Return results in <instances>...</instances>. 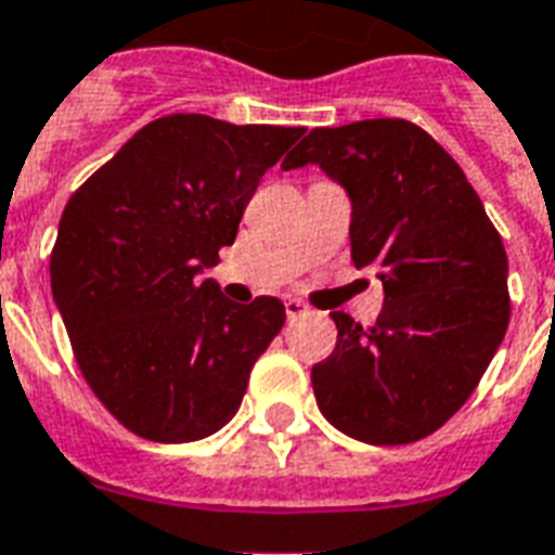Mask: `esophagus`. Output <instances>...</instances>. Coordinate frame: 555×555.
<instances>
[{
  "mask_svg": "<svg viewBox=\"0 0 555 555\" xmlns=\"http://www.w3.org/2000/svg\"><path fill=\"white\" fill-rule=\"evenodd\" d=\"M283 307H286V319H301V315H307V304H301L298 298H286L283 301Z\"/></svg>",
  "mask_w": 555,
  "mask_h": 555,
  "instance_id": "1",
  "label": "esophagus"
}]
</instances>
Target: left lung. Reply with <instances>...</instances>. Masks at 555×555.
<instances>
[{
  "label": "left lung",
  "instance_id": "1",
  "mask_svg": "<svg viewBox=\"0 0 555 555\" xmlns=\"http://www.w3.org/2000/svg\"><path fill=\"white\" fill-rule=\"evenodd\" d=\"M319 164L348 190L351 260L383 281L362 327L333 312L336 348L312 365L333 427L369 444L430 436L470 398L509 327V260L460 164L406 119L312 128L283 169Z\"/></svg>",
  "mask_w": 555,
  "mask_h": 555
}]
</instances>
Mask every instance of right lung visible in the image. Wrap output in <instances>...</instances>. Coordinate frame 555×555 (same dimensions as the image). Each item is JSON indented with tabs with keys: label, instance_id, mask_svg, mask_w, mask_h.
<instances>
[{
	"label": "right lung",
	"instance_id": "1",
	"mask_svg": "<svg viewBox=\"0 0 555 555\" xmlns=\"http://www.w3.org/2000/svg\"><path fill=\"white\" fill-rule=\"evenodd\" d=\"M301 134L160 116L69 195L52 295L87 386L140 439L181 444L222 430L281 333L278 298L233 304L195 274L236 240L260 178Z\"/></svg>",
	"mask_w": 555,
	"mask_h": 555
}]
</instances>
